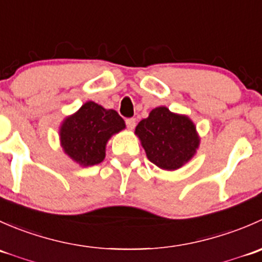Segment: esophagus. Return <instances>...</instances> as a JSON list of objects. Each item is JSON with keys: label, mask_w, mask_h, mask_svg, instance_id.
<instances>
[{"label": "esophagus", "mask_w": 262, "mask_h": 262, "mask_svg": "<svg viewBox=\"0 0 262 262\" xmlns=\"http://www.w3.org/2000/svg\"><path fill=\"white\" fill-rule=\"evenodd\" d=\"M125 123H126V126H128V129L133 130L134 126H136V124H137V121H136V119H134V118H130V119H126Z\"/></svg>", "instance_id": "34e87169"}]
</instances>
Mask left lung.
Instances as JSON below:
<instances>
[{
    "label": "left lung",
    "instance_id": "left-lung-1",
    "mask_svg": "<svg viewBox=\"0 0 262 262\" xmlns=\"http://www.w3.org/2000/svg\"><path fill=\"white\" fill-rule=\"evenodd\" d=\"M134 133L148 160L165 171H175L186 165L200 146L194 121L166 106L153 109L148 118L139 121Z\"/></svg>",
    "mask_w": 262,
    "mask_h": 262
}]
</instances>
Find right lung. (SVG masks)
<instances>
[{"label": "right lung", "instance_id": "right-lung-1", "mask_svg": "<svg viewBox=\"0 0 262 262\" xmlns=\"http://www.w3.org/2000/svg\"><path fill=\"white\" fill-rule=\"evenodd\" d=\"M124 129L125 121L115 110L87 101L63 119L59 126L60 147L82 167L99 165L106 155L107 142Z\"/></svg>", "mask_w": 262, "mask_h": 262}]
</instances>
